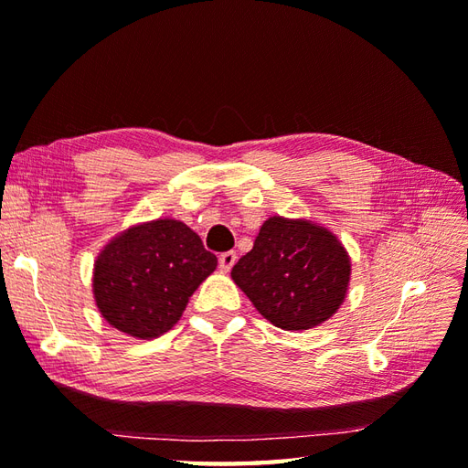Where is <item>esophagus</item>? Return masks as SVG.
Listing matches in <instances>:
<instances>
[{"label":"esophagus","mask_w":468,"mask_h":468,"mask_svg":"<svg viewBox=\"0 0 468 468\" xmlns=\"http://www.w3.org/2000/svg\"><path fill=\"white\" fill-rule=\"evenodd\" d=\"M235 261H237V255H235V251L221 253V255H218V270H221L223 273L231 271V267L235 265Z\"/></svg>","instance_id":"esophagus-1"}]
</instances>
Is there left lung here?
Listing matches in <instances>:
<instances>
[{"label":"left lung","instance_id":"1","mask_svg":"<svg viewBox=\"0 0 468 468\" xmlns=\"http://www.w3.org/2000/svg\"><path fill=\"white\" fill-rule=\"evenodd\" d=\"M350 275V255L330 229L280 215L267 218L253 250L231 270L255 310L292 332L330 320L346 300Z\"/></svg>","mask_w":468,"mask_h":468}]
</instances>
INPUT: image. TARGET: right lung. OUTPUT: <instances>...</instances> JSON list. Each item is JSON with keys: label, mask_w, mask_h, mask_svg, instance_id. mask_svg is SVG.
I'll list each match as a JSON object with an SVG mask.
<instances>
[{"label": "right lung", "mask_w": 468, "mask_h": 468, "mask_svg": "<svg viewBox=\"0 0 468 468\" xmlns=\"http://www.w3.org/2000/svg\"><path fill=\"white\" fill-rule=\"evenodd\" d=\"M217 270V257L191 227L154 218L124 229L98 253L92 293L118 332L153 340L181 320L188 297Z\"/></svg>", "instance_id": "1"}]
</instances>
